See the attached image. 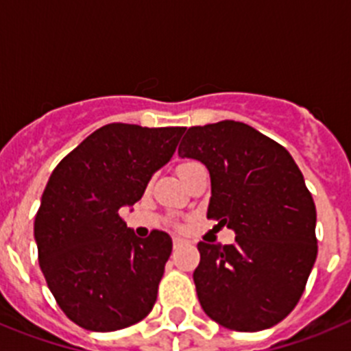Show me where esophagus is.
<instances>
[{
  "label": "esophagus",
  "instance_id": "1",
  "mask_svg": "<svg viewBox=\"0 0 351 351\" xmlns=\"http://www.w3.org/2000/svg\"><path fill=\"white\" fill-rule=\"evenodd\" d=\"M190 244V241H186V239L182 237H173V247L178 250V247H182V246H188Z\"/></svg>",
  "mask_w": 351,
  "mask_h": 351
}]
</instances>
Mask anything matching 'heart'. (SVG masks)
Returning a JSON list of instances; mask_svg holds the SVG:
<instances>
[{
	"instance_id": "heart-1",
	"label": "heart",
	"mask_w": 351,
	"mask_h": 351,
	"mask_svg": "<svg viewBox=\"0 0 351 351\" xmlns=\"http://www.w3.org/2000/svg\"><path fill=\"white\" fill-rule=\"evenodd\" d=\"M188 163H193V161H186V163H182V165H179V169H181V167H184V165H188Z\"/></svg>"
}]
</instances>
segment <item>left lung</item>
Listing matches in <instances>:
<instances>
[{"label":"left lung","mask_w":351,"mask_h":351,"mask_svg":"<svg viewBox=\"0 0 351 351\" xmlns=\"http://www.w3.org/2000/svg\"><path fill=\"white\" fill-rule=\"evenodd\" d=\"M179 156L210 176L207 218L235 232L234 244L198 243L193 272L209 318L239 332L280 324L302 295L316 253V207L287 149L239 121L191 126Z\"/></svg>","instance_id":"obj_1"}]
</instances>
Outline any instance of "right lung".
I'll list each match as a JSON object with an SVG mask.
<instances>
[{
  "instance_id": "1",
  "label": "right lung",
  "mask_w": 351,
  "mask_h": 351,
  "mask_svg": "<svg viewBox=\"0 0 351 351\" xmlns=\"http://www.w3.org/2000/svg\"><path fill=\"white\" fill-rule=\"evenodd\" d=\"M182 133L110 123L52 170L35 218L38 262L58 306L79 327L112 332L153 309L172 239L160 230L138 239L119 209L141 200Z\"/></svg>"
}]
</instances>
